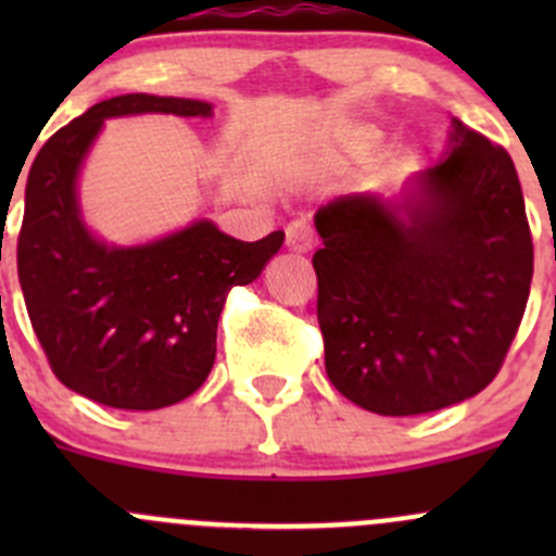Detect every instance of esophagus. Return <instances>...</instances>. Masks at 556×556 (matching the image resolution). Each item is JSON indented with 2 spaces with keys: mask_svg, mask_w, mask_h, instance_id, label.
<instances>
[{
  "mask_svg": "<svg viewBox=\"0 0 556 556\" xmlns=\"http://www.w3.org/2000/svg\"><path fill=\"white\" fill-rule=\"evenodd\" d=\"M285 237H288V247L295 252H309L312 250V228L306 220H293L285 228Z\"/></svg>",
  "mask_w": 556,
  "mask_h": 556,
  "instance_id": "esophagus-1",
  "label": "esophagus"
}]
</instances>
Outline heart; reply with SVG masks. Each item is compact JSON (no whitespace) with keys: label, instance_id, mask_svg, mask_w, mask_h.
<instances>
[{"label":"heart","instance_id":"b5f03b06","mask_svg":"<svg viewBox=\"0 0 556 556\" xmlns=\"http://www.w3.org/2000/svg\"><path fill=\"white\" fill-rule=\"evenodd\" d=\"M361 142H363V144L374 142V134H363V137H361Z\"/></svg>","mask_w":556,"mask_h":556}]
</instances>
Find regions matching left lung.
<instances>
[{"instance_id":"1","label":"left lung","mask_w":556,"mask_h":556,"mask_svg":"<svg viewBox=\"0 0 556 556\" xmlns=\"http://www.w3.org/2000/svg\"><path fill=\"white\" fill-rule=\"evenodd\" d=\"M314 226L325 371L341 395L412 417L497 377L532 282V233L506 148L454 121L452 150L417 188L339 195Z\"/></svg>"}]
</instances>
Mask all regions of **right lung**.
<instances>
[{"label": "right lung", "mask_w": 556, "mask_h": 556, "mask_svg": "<svg viewBox=\"0 0 556 556\" xmlns=\"http://www.w3.org/2000/svg\"><path fill=\"white\" fill-rule=\"evenodd\" d=\"M137 112L206 117L212 104L126 93L59 128L26 179L18 279L61 384L104 406L153 412L204 384L228 293L261 277L285 233L239 242L199 220L144 247L97 242L77 210V169L104 117Z\"/></svg>", "instance_id": "1"}]
</instances>
